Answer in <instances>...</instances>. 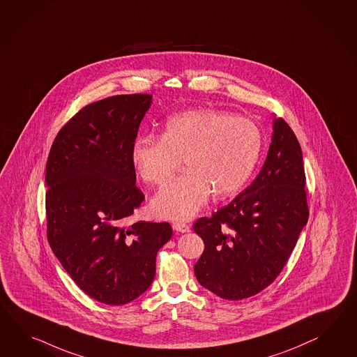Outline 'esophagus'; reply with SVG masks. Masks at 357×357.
<instances>
[{"instance_id": "34e87169", "label": "esophagus", "mask_w": 357, "mask_h": 357, "mask_svg": "<svg viewBox=\"0 0 357 357\" xmlns=\"http://www.w3.org/2000/svg\"><path fill=\"white\" fill-rule=\"evenodd\" d=\"M173 228H174L176 232H190V229H191V227L188 226V225H185V223H182V222H175L173 223Z\"/></svg>"}]
</instances>
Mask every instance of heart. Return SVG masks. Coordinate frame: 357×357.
<instances>
[{"instance_id":"1","label":"heart","mask_w":357,"mask_h":357,"mask_svg":"<svg viewBox=\"0 0 357 357\" xmlns=\"http://www.w3.org/2000/svg\"><path fill=\"white\" fill-rule=\"evenodd\" d=\"M263 138L255 122L215 111L192 109L166 121L160 138L143 135L131 147V164L149 184L167 182L184 160L187 173L153 197L156 217L188 220L209 201L236 195L250 179Z\"/></svg>"}]
</instances>
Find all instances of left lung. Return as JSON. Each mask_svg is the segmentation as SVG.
<instances>
[{
    "mask_svg": "<svg viewBox=\"0 0 357 357\" xmlns=\"http://www.w3.org/2000/svg\"><path fill=\"white\" fill-rule=\"evenodd\" d=\"M303 155L294 131L273 119L268 155L254 182L193 229L205 243L195 275L223 299L240 301L271 285L308 220Z\"/></svg>",
    "mask_w": 357,
    "mask_h": 357,
    "instance_id": "1",
    "label": "left lung"
}]
</instances>
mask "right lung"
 Here are the masks:
<instances>
[{
  "mask_svg": "<svg viewBox=\"0 0 357 357\" xmlns=\"http://www.w3.org/2000/svg\"><path fill=\"white\" fill-rule=\"evenodd\" d=\"M149 94L114 96L84 107L55 139L46 162L47 240L77 287L100 303L143 294L156 273L169 223L123 225L144 200L131 147Z\"/></svg>",
  "mask_w": 357,
  "mask_h": 357,
  "instance_id": "add662e5",
  "label": "right lung"
}]
</instances>
